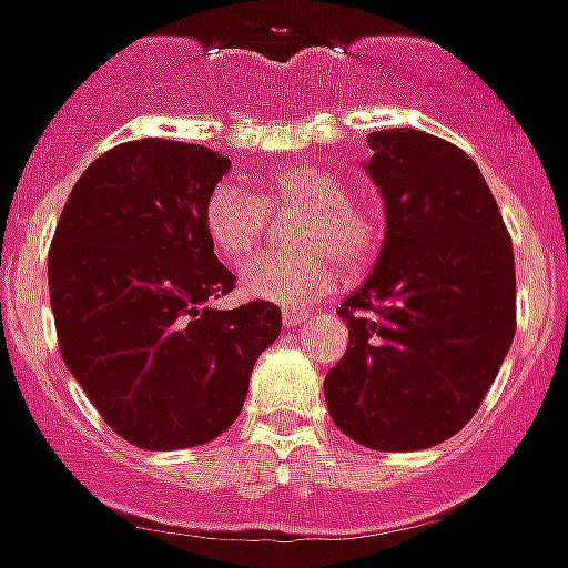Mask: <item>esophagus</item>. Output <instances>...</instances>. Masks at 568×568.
I'll return each instance as SVG.
<instances>
[{
	"label": "esophagus",
	"mask_w": 568,
	"mask_h": 568,
	"mask_svg": "<svg viewBox=\"0 0 568 568\" xmlns=\"http://www.w3.org/2000/svg\"><path fill=\"white\" fill-rule=\"evenodd\" d=\"M283 321L285 326H300L303 321H308V312H303V308H285Z\"/></svg>",
	"instance_id": "obj_1"
}]
</instances>
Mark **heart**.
Masks as SVG:
<instances>
[{
    "instance_id": "heart-1",
    "label": "heart",
    "mask_w": 568,
    "mask_h": 568,
    "mask_svg": "<svg viewBox=\"0 0 568 568\" xmlns=\"http://www.w3.org/2000/svg\"><path fill=\"white\" fill-rule=\"evenodd\" d=\"M268 212H300L292 224L294 251L265 253L242 271L244 292L276 306H306L364 268L379 251V221L349 201L347 186L324 165H292L262 189V201L239 180H221L204 201V230L221 260L242 265L260 247Z\"/></svg>"
}]
</instances>
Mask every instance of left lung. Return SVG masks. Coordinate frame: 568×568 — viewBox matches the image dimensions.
<instances>
[{"label": "left lung", "mask_w": 568, "mask_h": 568, "mask_svg": "<svg viewBox=\"0 0 568 568\" xmlns=\"http://www.w3.org/2000/svg\"><path fill=\"white\" fill-rule=\"evenodd\" d=\"M367 145L385 242L338 308L349 344L324 396L356 444L417 452L467 426L508 356L514 244L487 180L452 142L390 128Z\"/></svg>", "instance_id": "8db88e82"}]
</instances>
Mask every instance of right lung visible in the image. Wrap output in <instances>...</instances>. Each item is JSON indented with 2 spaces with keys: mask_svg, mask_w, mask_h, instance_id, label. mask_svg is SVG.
Segmentation results:
<instances>
[{
  "mask_svg": "<svg viewBox=\"0 0 568 568\" xmlns=\"http://www.w3.org/2000/svg\"><path fill=\"white\" fill-rule=\"evenodd\" d=\"M227 156L174 140L122 142L67 197L49 251L60 356L116 435L140 449L210 444L233 426L274 303L212 306L236 288L204 230Z\"/></svg>",
  "mask_w": 568,
  "mask_h": 568,
  "instance_id": "add662e5",
  "label": "right lung"
}]
</instances>
